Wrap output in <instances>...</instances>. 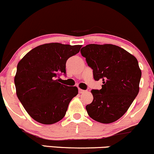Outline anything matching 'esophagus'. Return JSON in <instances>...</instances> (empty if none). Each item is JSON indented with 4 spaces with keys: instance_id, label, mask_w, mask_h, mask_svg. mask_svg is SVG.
I'll return each mask as SVG.
<instances>
[{
    "instance_id": "1",
    "label": "esophagus",
    "mask_w": 154,
    "mask_h": 154,
    "mask_svg": "<svg viewBox=\"0 0 154 154\" xmlns=\"http://www.w3.org/2000/svg\"><path fill=\"white\" fill-rule=\"evenodd\" d=\"M79 93H80V94H82V93H84L85 92V90H83V89H79Z\"/></svg>"
}]
</instances>
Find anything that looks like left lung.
Wrapping results in <instances>:
<instances>
[{
    "label": "left lung",
    "mask_w": 154,
    "mask_h": 154,
    "mask_svg": "<svg viewBox=\"0 0 154 154\" xmlns=\"http://www.w3.org/2000/svg\"><path fill=\"white\" fill-rule=\"evenodd\" d=\"M81 54L93 70L95 81L103 80L102 89H92L93 101L86 106L91 119L110 124L123 116L139 92L141 70L137 60L113 44H89Z\"/></svg>",
    "instance_id": "obj_1"
}]
</instances>
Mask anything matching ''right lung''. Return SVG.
Instances as JSON below:
<instances>
[{
  "mask_svg": "<svg viewBox=\"0 0 154 154\" xmlns=\"http://www.w3.org/2000/svg\"><path fill=\"white\" fill-rule=\"evenodd\" d=\"M82 46L43 44L19 62L14 77L17 97L36 122L52 124L65 116L69 103L79 91L76 86L59 83L57 78L66 74L67 60L79 53Z\"/></svg>",
  "mask_w": 154,
  "mask_h": 154,
  "instance_id": "right-lung-1",
  "label": "right lung"
}]
</instances>
